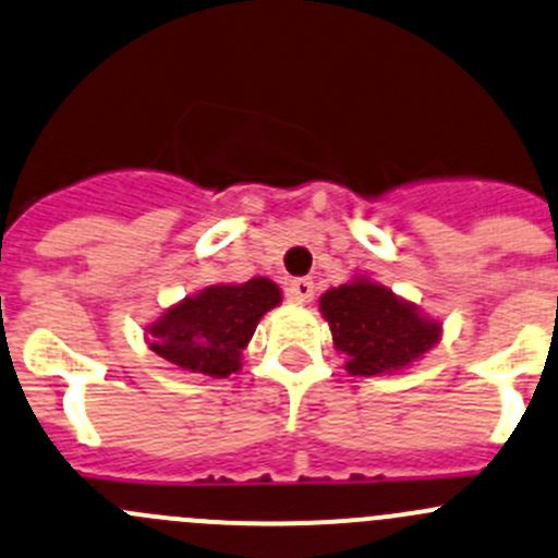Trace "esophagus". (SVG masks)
<instances>
[{
    "mask_svg": "<svg viewBox=\"0 0 558 558\" xmlns=\"http://www.w3.org/2000/svg\"><path fill=\"white\" fill-rule=\"evenodd\" d=\"M286 294H289L291 302L307 305V302L313 300V294H316V286H313L311 278H294L289 283V289H286Z\"/></svg>",
    "mask_w": 558,
    "mask_h": 558,
    "instance_id": "34e87169",
    "label": "esophagus"
}]
</instances>
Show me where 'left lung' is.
I'll return each instance as SVG.
<instances>
[{
	"instance_id": "obj_1",
	"label": "left lung",
	"mask_w": 558,
	"mask_h": 558,
	"mask_svg": "<svg viewBox=\"0 0 558 558\" xmlns=\"http://www.w3.org/2000/svg\"><path fill=\"white\" fill-rule=\"evenodd\" d=\"M318 311L332 329V343L345 356L351 376H384L423 360L441 340V324L381 283L354 278L329 289Z\"/></svg>"
}]
</instances>
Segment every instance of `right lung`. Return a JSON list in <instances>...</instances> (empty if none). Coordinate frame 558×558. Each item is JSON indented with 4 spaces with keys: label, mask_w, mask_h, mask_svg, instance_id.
<instances>
[{
    "label": "right lung",
    "mask_w": 558,
    "mask_h": 558,
    "mask_svg": "<svg viewBox=\"0 0 558 558\" xmlns=\"http://www.w3.org/2000/svg\"><path fill=\"white\" fill-rule=\"evenodd\" d=\"M278 305L280 289L269 278L207 286L149 324L147 343L180 371L226 378L240 371L242 349Z\"/></svg>",
    "instance_id": "add662e5"
}]
</instances>
